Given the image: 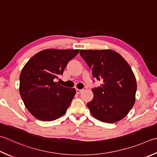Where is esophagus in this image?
Listing matches in <instances>:
<instances>
[{
	"mask_svg": "<svg viewBox=\"0 0 157 157\" xmlns=\"http://www.w3.org/2000/svg\"><path fill=\"white\" fill-rule=\"evenodd\" d=\"M84 90H82V89H79V88H77L76 89V93H78V94H80Z\"/></svg>",
	"mask_w": 157,
	"mask_h": 157,
	"instance_id": "esophagus-1",
	"label": "esophagus"
}]
</instances>
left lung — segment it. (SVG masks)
<instances>
[{
  "label": "left lung",
  "instance_id": "left-lung-1",
  "mask_svg": "<svg viewBox=\"0 0 157 157\" xmlns=\"http://www.w3.org/2000/svg\"><path fill=\"white\" fill-rule=\"evenodd\" d=\"M81 56L92 68L93 75L102 82L93 88L94 98L87 103L99 121L114 123L127 116L136 101L137 82L131 67L112 50H81Z\"/></svg>",
  "mask_w": 157,
  "mask_h": 157
}]
</instances>
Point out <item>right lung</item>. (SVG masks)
<instances>
[{"label": "right lung", "instance_id": "right-lung-1", "mask_svg": "<svg viewBox=\"0 0 157 157\" xmlns=\"http://www.w3.org/2000/svg\"><path fill=\"white\" fill-rule=\"evenodd\" d=\"M79 50L47 49L26 63L20 75V94L31 114L42 121H52L66 113L76 93L55 82Z\"/></svg>", "mask_w": 157, "mask_h": 157}]
</instances>
